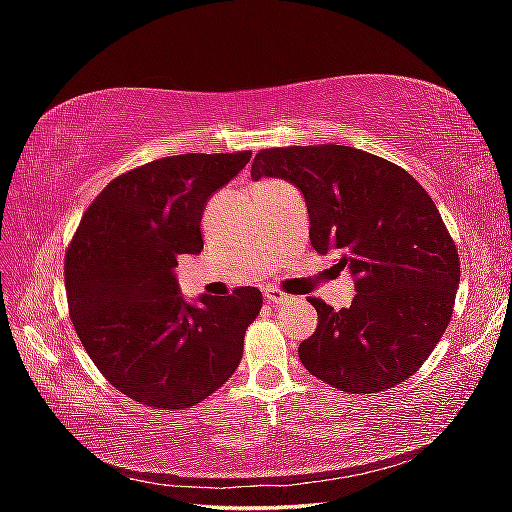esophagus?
<instances>
[{
	"label": "esophagus",
	"mask_w": 512,
	"mask_h": 512,
	"mask_svg": "<svg viewBox=\"0 0 512 512\" xmlns=\"http://www.w3.org/2000/svg\"><path fill=\"white\" fill-rule=\"evenodd\" d=\"M265 299L271 303V305H282V303H288L290 297L286 292H282L280 288H265Z\"/></svg>",
	"instance_id": "esophagus-1"
}]
</instances>
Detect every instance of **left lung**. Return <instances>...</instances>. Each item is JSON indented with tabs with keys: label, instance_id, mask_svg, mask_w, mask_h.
I'll return each mask as SVG.
<instances>
[{
	"label": "left lung",
	"instance_id": "left-lung-1",
	"mask_svg": "<svg viewBox=\"0 0 512 512\" xmlns=\"http://www.w3.org/2000/svg\"><path fill=\"white\" fill-rule=\"evenodd\" d=\"M262 177L297 185L312 247L354 277L350 307L309 299L318 327L299 346L305 369L348 393L408 380L444 335L459 286L455 241L423 185L346 145L262 149L252 179Z\"/></svg>",
	"mask_w": 512,
	"mask_h": 512
}]
</instances>
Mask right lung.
<instances>
[{
	"label": "right lung",
	"instance_id": "1",
	"mask_svg": "<svg viewBox=\"0 0 512 512\" xmlns=\"http://www.w3.org/2000/svg\"><path fill=\"white\" fill-rule=\"evenodd\" d=\"M252 151L183 153L119 175L85 211L66 252L76 335L117 391L151 408L183 410L235 374L258 288L181 297V254L203 250L207 200L237 177Z\"/></svg>",
	"mask_w": 512,
	"mask_h": 512
}]
</instances>
